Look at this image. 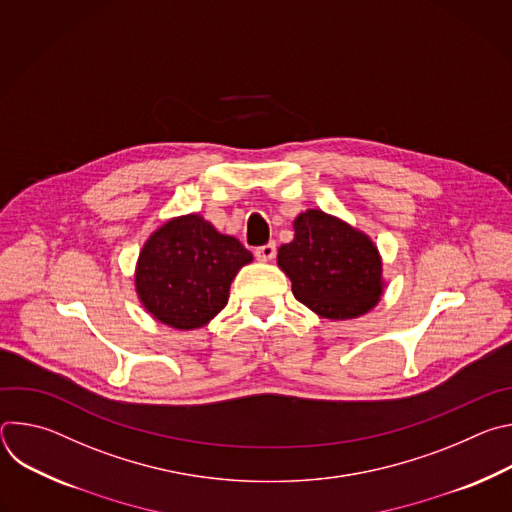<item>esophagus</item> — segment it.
<instances>
[{
  "mask_svg": "<svg viewBox=\"0 0 512 512\" xmlns=\"http://www.w3.org/2000/svg\"><path fill=\"white\" fill-rule=\"evenodd\" d=\"M275 253H277V249H275V243H267V245H263V247L255 249V257H257L259 261H263V263L271 261V259L275 257Z\"/></svg>",
  "mask_w": 512,
  "mask_h": 512,
  "instance_id": "34e87169",
  "label": "esophagus"
}]
</instances>
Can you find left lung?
Segmentation results:
<instances>
[{
	"label": "left lung",
	"instance_id": "left-lung-1",
	"mask_svg": "<svg viewBox=\"0 0 512 512\" xmlns=\"http://www.w3.org/2000/svg\"><path fill=\"white\" fill-rule=\"evenodd\" d=\"M298 302L328 320H350L371 312L385 289L377 245L342 218L318 208L300 212L294 241L277 251Z\"/></svg>",
	"mask_w": 512,
	"mask_h": 512
}]
</instances>
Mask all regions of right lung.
<instances>
[{"instance_id":"1","label":"right lung","mask_w":512,"mask_h":512,"mask_svg":"<svg viewBox=\"0 0 512 512\" xmlns=\"http://www.w3.org/2000/svg\"><path fill=\"white\" fill-rule=\"evenodd\" d=\"M251 261L239 239L218 233L200 214L174 216L141 247L135 294L154 320L196 330L227 306L235 275Z\"/></svg>"}]
</instances>
